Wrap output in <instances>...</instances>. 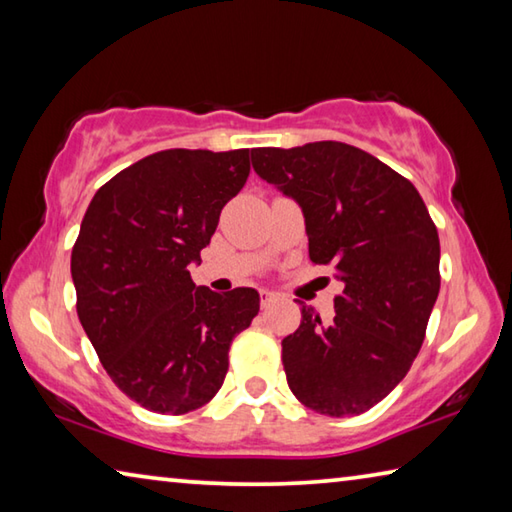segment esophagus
Segmentation results:
<instances>
[{"instance_id":"1","label":"esophagus","mask_w":512,"mask_h":512,"mask_svg":"<svg viewBox=\"0 0 512 512\" xmlns=\"http://www.w3.org/2000/svg\"><path fill=\"white\" fill-rule=\"evenodd\" d=\"M277 300V296H275V293L273 291H262V307L266 309V307H271L273 305V302Z\"/></svg>"}]
</instances>
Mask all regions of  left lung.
Here are the masks:
<instances>
[{"mask_svg": "<svg viewBox=\"0 0 512 512\" xmlns=\"http://www.w3.org/2000/svg\"><path fill=\"white\" fill-rule=\"evenodd\" d=\"M255 173L305 216L309 257L332 264L343 293L323 323L302 305L282 341L291 393L307 409L345 418L393 391L422 348L440 291V241L409 180L343 142L253 149Z\"/></svg>", "mask_w": 512, "mask_h": 512, "instance_id": "1", "label": "left lung"}]
</instances>
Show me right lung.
<instances>
[{
  "instance_id": "add662e5",
  "label": "right lung",
  "mask_w": 512,
  "mask_h": 512,
  "mask_svg": "<svg viewBox=\"0 0 512 512\" xmlns=\"http://www.w3.org/2000/svg\"><path fill=\"white\" fill-rule=\"evenodd\" d=\"M250 173L248 149H169L131 164L94 194L72 250L76 311L110 379L155 413L201 409L228 372L259 293L196 287L223 205Z\"/></svg>"
}]
</instances>
